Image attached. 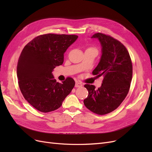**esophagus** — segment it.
<instances>
[{
	"label": "esophagus",
	"mask_w": 152,
	"mask_h": 152,
	"mask_svg": "<svg viewBox=\"0 0 152 152\" xmlns=\"http://www.w3.org/2000/svg\"><path fill=\"white\" fill-rule=\"evenodd\" d=\"M82 84L80 83V82H75V87H82Z\"/></svg>",
	"instance_id": "esophagus-1"
}]
</instances>
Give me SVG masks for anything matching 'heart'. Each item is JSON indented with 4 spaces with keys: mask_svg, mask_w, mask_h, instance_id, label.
Listing matches in <instances>:
<instances>
[{
    "mask_svg": "<svg viewBox=\"0 0 152 152\" xmlns=\"http://www.w3.org/2000/svg\"><path fill=\"white\" fill-rule=\"evenodd\" d=\"M87 50H95V51H96V49H94V48H90L89 49H87Z\"/></svg>",
    "mask_w": 152,
    "mask_h": 152,
    "instance_id": "heart-1",
    "label": "heart"
}]
</instances>
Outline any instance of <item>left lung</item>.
I'll return each instance as SVG.
<instances>
[{
  "instance_id": "left-lung-1",
  "label": "left lung",
  "mask_w": 152,
  "mask_h": 152,
  "mask_svg": "<svg viewBox=\"0 0 152 152\" xmlns=\"http://www.w3.org/2000/svg\"><path fill=\"white\" fill-rule=\"evenodd\" d=\"M102 45V56L93 71L97 77H103L102 86L95 89L86 84L89 95L84 100L87 108L98 115H105L118 107L130 88L132 76L131 59L126 47L118 40L102 33L93 35Z\"/></svg>"
}]
</instances>
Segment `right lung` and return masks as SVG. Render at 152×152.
Here are the masks:
<instances>
[{
    "instance_id": "right-lung-1",
    "label": "right lung",
    "mask_w": 152,
    "mask_h": 152,
    "mask_svg": "<svg viewBox=\"0 0 152 152\" xmlns=\"http://www.w3.org/2000/svg\"><path fill=\"white\" fill-rule=\"evenodd\" d=\"M77 38L75 35H41L23 49L17 65L18 84L25 99L39 111L57 110L74 87L72 78L59 83L52 72L62 65L64 54Z\"/></svg>"
}]
</instances>
